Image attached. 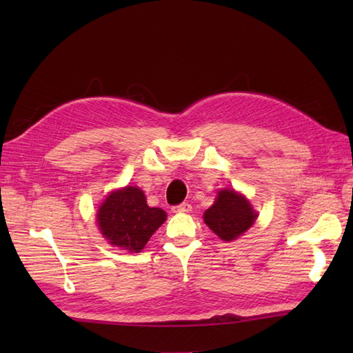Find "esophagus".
Wrapping results in <instances>:
<instances>
[{"mask_svg":"<svg viewBox=\"0 0 353 353\" xmlns=\"http://www.w3.org/2000/svg\"><path fill=\"white\" fill-rule=\"evenodd\" d=\"M191 211H192V206L190 203H182V205L172 206V212H176V214H188Z\"/></svg>","mask_w":353,"mask_h":353,"instance_id":"1","label":"esophagus"}]
</instances>
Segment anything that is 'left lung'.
Masks as SVG:
<instances>
[{"label":"left lung","instance_id":"1","mask_svg":"<svg viewBox=\"0 0 353 353\" xmlns=\"http://www.w3.org/2000/svg\"><path fill=\"white\" fill-rule=\"evenodd\" d=\"M256 216L250 201L234 190H221L214 205L203 214L208 228L226 243L249 230Z\"/></svg>","mask_w":353,"mask_h":353}]
</instances>
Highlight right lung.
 <instances>
[{
	"instance_id": "add662e5",
	"label": "right lung",
	"mask_w": 353,
	"mask_h": 353,
	"mask_svg": "<svg viewBox=\"0 0 353 353\" xmlns=\"http://www.w3.org/2000/svg\"><path fill=\"white\" fill-rule=\"evenodd\" d=\"M167 220L161 208H150L138 186L112 191L103 201L97 223L101 235L114 247L138 253Z\"/></svg>"
}]
</instances>
